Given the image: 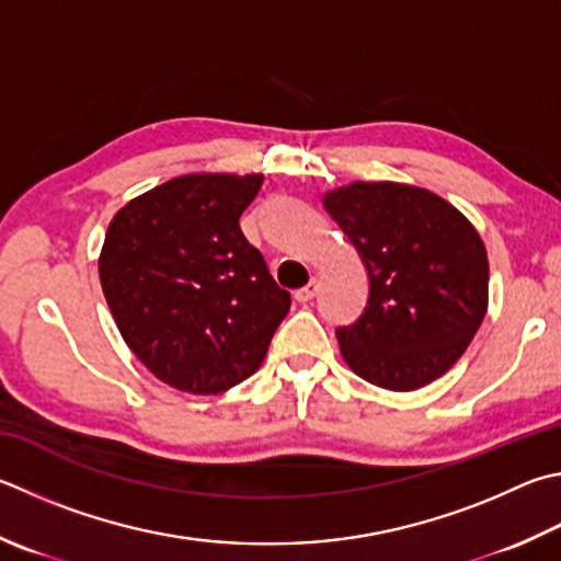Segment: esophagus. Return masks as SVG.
<instances>
[{
    "mask_svg": "<svg viewBox=\"0 0 561 561\" xmlns=\"http://www.w3.org/2000/svg\"><path fill=\"white\" fill-rule=\"evenodd\" d=\"M316 291H319V282L311 279L307 287H301V289L294 291V299H297L299 304H307V301H311L316 297Z\"/></svg>",
    "mask_w": 561,
    "mask_h": 561,
    "instance_id": "esophagus-1",
    "label": "esophagus"
}]
</instances>
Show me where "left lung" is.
Masks as SVG:
<instances>
[{
  "instance_id": "obj_1",
  "label": "left lung",
  "mask_w": 561,
  "mask_h": 561,
  "mask_svg": "<svg viewBox=\"0 0 561 561\" xmlns=\"http://www.w3.org/2000/svg\"><path fill=\"white\" fill-rule=\"evenodd\" d=\"M323 208L368 270V307L335 331L358 378L412 392L449 373L488 311V252L461 210L434 191L353 181Z\"/></svg>"
}]
</instances>
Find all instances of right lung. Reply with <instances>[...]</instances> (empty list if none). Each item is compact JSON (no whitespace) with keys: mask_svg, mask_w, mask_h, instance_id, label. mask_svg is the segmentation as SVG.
Masks as SVG:
<instances>
[{"mask_svg":"<svg viewBox=\"0 0 561 561\" xmlns=\"http://www.w3.org/2000/svg\"><path fill=\"white\" fill-rule=\"evenodd\" d=\"M262 174H183L127 201L98 257L119 335L169 387L218 394L248 380L289 313L240 216Z\"/></svg>","mask_w":561,"mask_h":561,"instance_id":"right-lung-1","label":"right lung"}]
</instances>
